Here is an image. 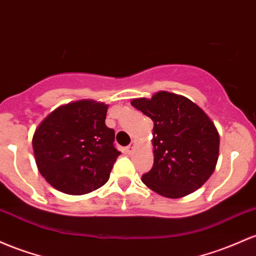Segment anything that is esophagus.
<instances>
[{
	"mask_svg": "<svg viewBox=\"0 0 256 256\" xmlns=\"http://www.w3.org/2000/svg\"><path fill=\"white\" fill-rule=\"evenodd\" d=\"M134 144H136V142H134V141H132V142H131V143H130V144H128V147H126V148H125L126 153H128V154H130V153H132V150H134Z\"/></svg>",
	"mask_w": 256,
	"mask_h": 256,
	"instance_id": "1",
	"label": "esophagus"
}]
</instances>
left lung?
<instances>
[{
	"label": "left lung",
	"instance_id": "1",
	"mask_svg": "<svg viewBox=\"0 0 256 256\" xmlns=\"http://www.w3.org/2000/svg\"><path fill=\"white\" fill-rule=\"evenodd\" d=\"M134 108L154 122V164L142 182L166 198H181L203 186L214 172L220 136L206 112L187 97L159 91L134 98Z\"/></svg>",
	"mask_w": 256,
	"mask_h": 256
}]
</instances>
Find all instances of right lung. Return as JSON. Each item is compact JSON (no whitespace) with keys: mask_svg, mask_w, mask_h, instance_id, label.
Listing matches in <instances>:
<instances>
[{"mask_svg":"<svg viewBox=\"0 0 256 256\" xmlns=\"http://www.w3.org/2000/svg\"><path fill=\"white\" fill-rule=\"evenodd\" d=\"M108 104L81 100L63 104L44 118L32 136L38 169L52 187L66 194L96 190L109 180L120 152L106 125Z\"/></svg>","mask_w":256,"mask_h":256,"instance_id":"add662e5","label":"right lung"}]
</instances>
